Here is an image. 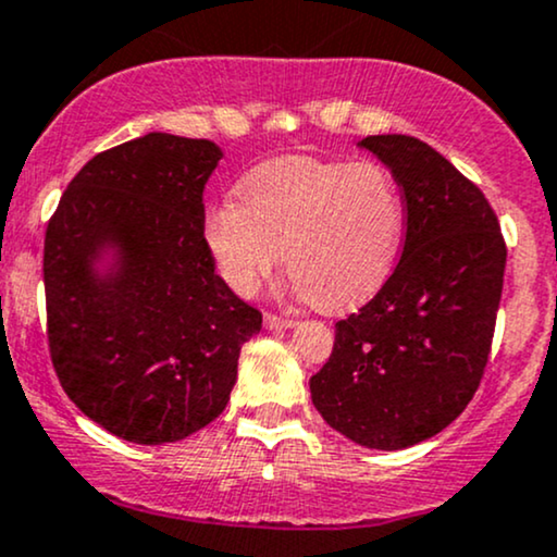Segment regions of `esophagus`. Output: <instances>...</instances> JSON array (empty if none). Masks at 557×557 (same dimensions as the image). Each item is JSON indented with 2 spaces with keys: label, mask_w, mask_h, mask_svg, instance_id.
I'll return each instance as SVG.
<instances>
[{
  "label": "esophagus",
  "mask_w": 557,
  "mask_h": 557,
  "mask_svg": "<svg viewBox=\"0 0 557 557\" xmlns=\"http://www.w3.org/2000/svg\"><path fill=\"white\" fill-rule=\"evenodd\" d=\"M264 326L267 330H290V326H296V321L277 317V313H264Z\"/></svg>",
  "instance_id": "34e87169"
}]
</instances>
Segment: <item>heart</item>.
Here are the masks:
<instances>
[{
	"instance_id": "heart-1",
	"label": "heart",
	"mask_w": 557,
	"mask_h": 557,
	"mask_svg": "<svg viewBox=\"0 0 557 557\" xmlns=\"http://www.w3.org/2000/svg\"><path fill=\"white\" fill-rule=\"evenodd\" d=\"M205 210L202 244L220 280L253 296L283 264L311 306L337 311L373 296L397 264L407 207L379 163L280 158Z\"/></svg>"
}]
</instances>
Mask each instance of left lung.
<instances>
[{"mask_svg":"<svg viewBox=\"0 0 557 557\" xmlns=\"http://www.w3.org/2000/svg\"><path fill=\"white\" fill-rule=\"evenodd\" d=\"M373 152L401 186L407 233L392 277L337 321L311 376L321 418L366 448L399 451L465 412L491 355L506 244L485 194L431 145L376 134Z\"/></svg>","mask_w":557,"mask_h":557,"instance_id":"1","label":"left lung"}]
</instances>
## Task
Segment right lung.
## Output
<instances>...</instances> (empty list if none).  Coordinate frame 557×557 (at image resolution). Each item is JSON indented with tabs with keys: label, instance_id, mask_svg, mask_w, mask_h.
<instances>
[{
	"label": "right lung",
	"instance_id": "obj_1",
	"mask_svg": "<svg viewBox=\"0 0 557 557\" xmlns=\"http://www.w3.org/2000/svg\"><path fill=\"white\" fill-rule=\"evenodd\" d=\"M223 150L150 132L87 160L46 227V334L59 384L92 423L160 446L231 399L261 313L202 244V191Z\"/></svg>",
	"mask_w": 557,
	"mask_h": 557
}]
</instances>
